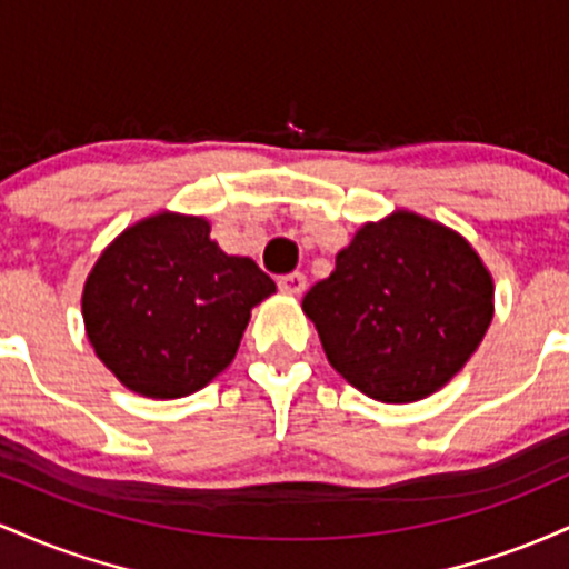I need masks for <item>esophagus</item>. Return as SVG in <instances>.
<instances>
[{
    "mask_svg": "<svg viewBox=\"0 0 569 569\" xmlns=\"http://www.w3.org/2000/svg\"><path fill=\"white\" fill-rule=\"evenodd\" d=\"M278 286H280V291L299 297V293L307 289V278H305V272H289V276L278 278Z\"/></svg>",
    "mask_w": 569,
    "mask_h": 569,
    "instance_id": "34e87169",
    "label": "esophagus"
}]
</instances>
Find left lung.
I'll list each match as a JSON object with an SVG mask.
<instances>
[{"mask_svg":"<svg viewBox=\"0 0 569 569\" xmlns=\"http://www.w3.org/2000/svg\"><path fill=\"white\" fill-rule=\"evenodd\" d=\"M302 307L339 375L385 403L466 367L492 321V278L460 234L401 211L358 230Z\"/></svg>","mask_w":569,"mask_h":569,"instance_id":"1","label":"left lung"}]
</instances>
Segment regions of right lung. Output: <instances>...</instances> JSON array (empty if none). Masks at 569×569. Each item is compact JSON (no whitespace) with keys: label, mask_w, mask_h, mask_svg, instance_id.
<instances>
[{"label":"right lung","mask_w":569,"mask_h":569,"mask_svg":"<svg viewBox=\"0 0 569 569\" xmlns=\"http://www.w3.org/2000/svg\"><path fill=\"white\" fill-rule=\"evenodd\" d=\"M206 219L160 213L101 253L82 293L96 356L126 388L181 398L230 367L251 307L276 283L246 257H227Z\"/></svg>","instance_id":"right-lung-1"}]
</instances>
